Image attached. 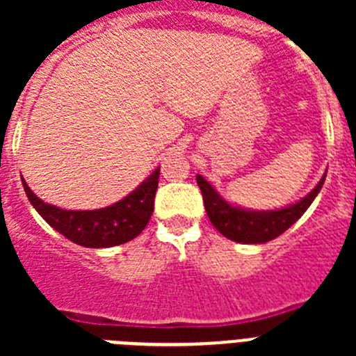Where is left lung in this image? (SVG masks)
I'll list each match as a JSON object with an SVG mask.
<instances>
[{"label":"left lung","instance_id":"obj_1","mask_svg":"<svg viewBox=\"0 0 356 356\" xmlns=\"http://www.w3.org/2000/svg\"><path fill=\"white\" fill-rule=\"evenodd\" d=\"M196 180L201 188V194H203L207 216L219 234H222L229 241L241 242V244H264V242L273 241L284 234L285 229L291 228L307 212L308 207L312 205V201L323 188L326 172L307 196L296 203L275 210L244 209V207L225 200L217 193L216 187L201 175L196 176Z\"/></svg>","mask_w":356,"mask_h":356}]
</instances>
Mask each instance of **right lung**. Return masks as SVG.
Segmentation results:
<instances>
[{"label":"right lung","mask_w":356,"mask_h":356,"mask_svg":"<svg viewBox=\"0 0 356 356\" xmlns=\"http://www.w3.org/2000/svg\"><path fill=\"white\" fill-rule=\"evenodd\" d=\"M160 168L114 205L96 210H64L35 196L24 178V193L44 221L58 234L83 248H112L131 241L146 228L155 207Z\"/></svg>","instance_id":"obj_1"}]
</instances>
